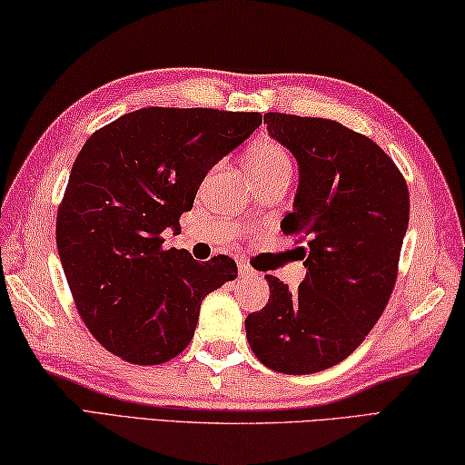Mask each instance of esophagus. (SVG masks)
<instances>
[{
    "instance_id": "obj_1",
    "label": "esophagus",
    "mask_w": 465,
    "mask_h": 465,
    "mask_svg": "<svg viewBox=\"0 0 465 465\" xmlns=\"http://www.w3.org/2000/svg\"><path fill=\"white\" fill-rule=\"evenodd\" d=\"M238 270H240V278L242 280H248V278H255V275H258V272L255 270H252L248 263H243V262H240V265H238Z\"/></svg>"
}]
</instances>
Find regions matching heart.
Here are the masks:
<instances>
[{
  "label": "heart",
  "instance_id": "heart-1",
  "mask_svg": "<svg viewBox=\"0 0 465 465\" xmlns=\"http://www.w3.org/2000/svg\"><path fill=\"white\" fill-rule=\"evenodd\" d=\"M245 167L252 180L268 175H290L293 172L290 152L275 140H258L245 153Z\"/></svg>",
  "mask_w": 465,
  "mask_h": 465
}]
</instances>
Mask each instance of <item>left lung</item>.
Masks as SVG:
<instances>
[{
	"label": "left lung",
	"instance_id": "obj_1",
	"mask_svg": "<svg viewBox=\"0 0 465 465\" xmlns=\"http://www.w3.org/2000/svg\"><path fill=\"white\" fill-rule=\"evenodd\" d=\"M263 124L300 167L282 230L308 243L300 248L308 272L293 292L265 275L268 305L245 318V333L270 370L315 373L348 358L388 305L410 192L378 143L338 122L272 112Z\"/></svg>",
	"mask_w": 465,
	"mask_h": 465
}]
</instances>
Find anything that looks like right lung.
Instances as JSON below:
<instances>
[{"label": "right lung", "instance_id": "obj_1", "mask_svg": "<svg viewBox=\"0 0 465 465\" xmlns=\"http://www.w3.org/2000/svg\"><path fill=\"white\" fill-rule=\"evenodd\" d=\"M255 112L143 107L90 135L77 153L55 222L75 308L107 351L137 365L190 345L200 305L238 278L227 255L193 260L163 250L207 172L258 130Z\"/></svg>", "mask_w": 465, "mask_h": 465}]
</instances>
